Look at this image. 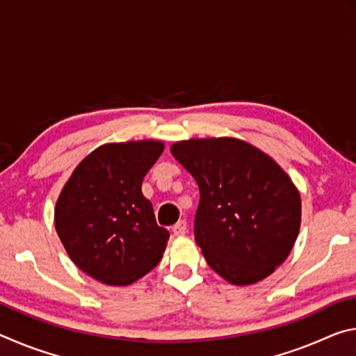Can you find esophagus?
<instances>
[{
	"instance_id": "1",
	"label": "esophagus",
	"mask_w": 356,
	"mask_h": 356,
	"mask_svg": "<svg viewBox=\"0 0 356 356\" xmlns=\"http://www.w3.org/2000/svg\"><path fill=\"white\" fill-rule=\"evenodd\" d=\"M172 232H174V236H177V237L185 236V234H186V221L180 220L176 226H172Z\"/></svg>"
}]
</instances>
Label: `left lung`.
<instances>
[{"mask_svg":"<svg viewBox=\"0 0 356 356\" xmlns=\"http://www.w3.org/2000/svg\"><path fill=\"white\" fill-rule=\"evenodd\" d=\"M171 154L195 177V238L213 272L256 284L286 261L301 222V197L272 156L238 138H191Z\"/></svg>","mask_w":356,"mask_h":356,"instance_id":"8db88e82","label":"left lung"}]
</instances>
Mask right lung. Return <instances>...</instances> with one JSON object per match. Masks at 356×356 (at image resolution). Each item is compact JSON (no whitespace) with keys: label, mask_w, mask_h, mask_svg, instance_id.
<instances>
[{"label":"right lung","mask_w":356,"mask_h":356,"mask_svg":"<svg viewBox=\"0 0 356 356\" xmlns=\"http://www.w3.org/2000/svg\"><path fill=\"white\" fill-rule=\"evenodd\" d=\"M163 141L108 143L84 156L59 193L55 226L69 257L106 286H129L156 267L170 232L141 191Z\"/></svg>","instance_id":"add662e5"}]
</instances>
